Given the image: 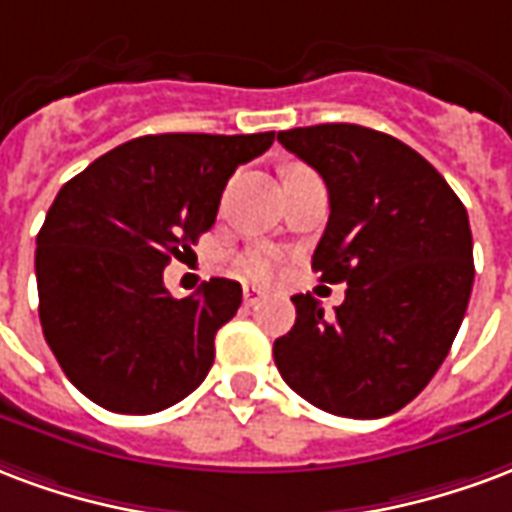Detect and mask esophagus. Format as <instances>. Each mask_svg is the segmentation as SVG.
I'll use <instances>...</instances> for the list:
<instances>
[{
    "label": "esophagus",
    "instance_id": "34e87169",
    "mask_svg": "<svg viewBox=\"0 0 512 512\" xmlns=\"http://www.w3.org/2000/svg\"><path fill=\"white\" fill-rule=\"evenodd\" d=\"M261 297H264V292H261V289H256V286H248V289L242 292V300H245V305H248V308L259 305Z\"/></svg>",
    "mask_w": 512,
    "mask_h": 512
}]
</instances>
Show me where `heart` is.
<instances>
[{"mask_svg": "<svg viewBox=\"0 0 512 512\" xmlns=\"http://www.w3.org/2000/svg\"><path fill=\"white\" fill-rule=\"evenodd\" d=\"M237 270H240L242 278H248V281H270L272 261L267 253L248 251L237 259Z\"/></svg>", "mask_w": 512, "mask_h": 512, "instance_id": "b5f03b06", "label": "heart"}]
</instances>
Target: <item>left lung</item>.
Listing matches in <instances>:
<instances>
[{"mask_svg": "<svg viewBox=\"0 0 512 512\" xmlns=\"http://www.w3.org/2000/svg\"><path fill=\"white\" fill-rule=\"evenodd\" d=\"M278 141L322 174L330 220L311 267L349 289L333 319L294 294L275 365L324 412L387 417L434 379L464 322L475 281L466 207L423 155L379 130L335 122Z\"/></svg>", "mask_w": 512, "mask_h": 512, "instance_id": "left-lung-1", "label": "left lung"}]
</instances>
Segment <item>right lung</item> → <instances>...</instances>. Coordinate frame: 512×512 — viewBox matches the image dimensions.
<instances>
[{
    "label": "right lung",
    "instance_id": "add662e5",
    "mask_svg": "<svg viewBox=\"0 0 512 512\" xmlns=\"http://www.w3.org/2000/svg\"><path fill=\"white\" fill-rule=\"evenodd\" d=\"M275 133H160L119 144L62 185L37 234L40 324L70 382L122 414H152L190 395L215 360V333L242 286L210 278L171 297L163 270L212 229L240 163Z\"/></svg>",
    "mask_w": 512,
    "mask_h": 512
}]
</instances>
